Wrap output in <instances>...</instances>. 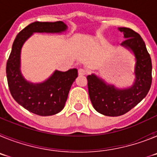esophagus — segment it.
Here are the masks:
<instances>
[{"instance_id": "obj_1", "label": "esophagus", "mask_w": 157, "mask_h": 157, "mask_svg": "<svg viewBox=\"0 0 157 157\" xmlns=\"http://www.w3.org/2000/svg\"><path fill=\"white\" fill-rule=\"evenodd\" d=\"M86 74V71L85 69H83V68L78 69V75L82 76V75H85Z\"/></svg>"}]
</instances>
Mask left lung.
I'll use <instances>...</instances> for the list:
<instances>
[{
	"label": "left lung",
	"mask_w": 157,
	"mask_h": 157,
	"mask_svg": "<svg viewBox=\"0 0 157 157\" xmlns=\"http://www.w3.org/2000/svg\"><path fill=\"white\" fill-rule=\"evenodd\" d=\"M118 29L126 38L121 45L132 51L135 56V80L132 86L118 89L94 74L87 76L91 103L97 112L107 116H120L127 113L146 97L152 84V61L145 41L131 29Z\"/></svg>",
	"instance_id": "left-lung-1"
}]
</instances>
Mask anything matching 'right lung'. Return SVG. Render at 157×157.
Masks as SVG:
<instances>
[{"label": "right lung", "instance_id": "right-lung-1", "mask_svg": "<svg viewBox=\"0 0 157 157\" xmlns=\"http://www.w3.org/2000/svg\"><path fill=\"white\" fill-rule=\"evenodd\" d=\"M67 27L63 22H34L19 32L12 45L6 65L8 87L12 98L29 112L41 116L57 114L64 108L72 83L78 77V70L55 71L41 83L29 82L20 71V53L24 42L34 33H61Z\"/></svg>", "mask_w": 157, "mask_h": 157}]
</instances>
